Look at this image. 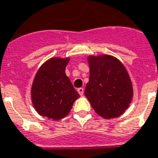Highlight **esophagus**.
Wrapping results in <instances>:
<instances>
[{"instance_id": "esophagus-1", "label": "esophagus", "mask_w": 158, "mask_h": 158, "mask_svg": "<svg viewBox=\"0 0 158 158\" xmlns=\"http://www.w3.org/2000/svg\"><path fill=\"white\" fill-rule=\"evenodd\" d=\"M84 92H85V89H84V88H79L78 89V93H79L81 96L82 95H84Z\"/></svg>"}]
</instances>
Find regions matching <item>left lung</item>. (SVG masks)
<instances>
[{
	"mask_svg": "<svg viewBox=\"0 0 158 158\" xmlns=\"http://www.w3.org/2000/svg\"><path fill=\"white\" fill-rule=\"evenodd\" d=\"M89 80L85 96L94 111L110 119L122 115L129 107L133 96L131 81L126 68L115 57L90 56Z\"/></svg>",
	"mask_w": 158,
	"mask_h": 158,
	"instance_id": "obj_1",
	"label": "left lung"
}]
</instances>
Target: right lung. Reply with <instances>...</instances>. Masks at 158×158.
<instances>
[{
  "label": "right lung",
  "instance_id": "right-lung-1",
  "mask_svg": "<svg viewBox=\"0 0 158 158\" xmlns=\"http://www.w3.org/2000/svg\"><path fill=\"white\" fill-rule=\"evenodd\" d=\"M69 62V58H50L36 73L31 86V100L42 116L54 121L63 119L79 97L65 73Z\"/></svg>",
  "mask_w": 158,
  "mask_h": 158
}]
</instances>
